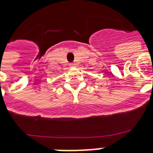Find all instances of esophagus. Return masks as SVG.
Returning a JSON list of instances; mask_svg holds the SVG:
<instances>
[{
	"instance_id": "1",
	"label": "esophagus",
	"mask_w": 153,
	"mask_h": 153,
	"mask_svg": "<svg viewBox=\"0 0 153 153\" xmlns=\"http://www.w3.org/2000/svg\"><path fill=\"white\" fill-rule=\"evenodd\" d=\"M74 65H75V64H74V63H71V64H70V66H71V67H74Z\"/></svg>"
}]
</instances>
